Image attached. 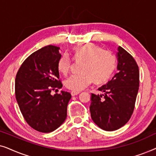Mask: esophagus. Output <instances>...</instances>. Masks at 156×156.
Returning a JSON list of instances; mask_svg holds the SVG:
<instances>
[{"mask_svg":"<svg viewBox=\"0 0 156 156\" xmlns=\"http://www.w3.org/2000/svg\"><path fill=\"white\" fill-rule=\"evenodd\" d=\"M80 94V92H77V91H71V94L72 97H74V96L77 95V94Z\"/></svg>","mask_w":156,"mask_h":156,"instance_id":"esophagus-1","label":"esophagus"}]
</instances>
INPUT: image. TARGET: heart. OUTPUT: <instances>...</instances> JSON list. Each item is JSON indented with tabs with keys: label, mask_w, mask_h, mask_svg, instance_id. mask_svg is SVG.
<instances>
[{
	"label": "heart",
	"mask_w": 156,
	"mask_h": 156,
	"mask_svg": "<svg viewBox=\"0 0 156 156\" xmlns=\"http://www.w3.org/2000/svg\"><path fill=\"white\" fill-rule=\"evenodd\" d=\"M73 57L76 61H84L81 74H74L66 79L65 84L73 91H82L90 85L93 80L97 83L106 82L112 76L116 67V58L112 52L100 46L87 43L74 48ZM73 59L64 53L57 62V69L66 74L72 67Z\"/></svg>",
	"instance_id": "1"
}]
</instances>
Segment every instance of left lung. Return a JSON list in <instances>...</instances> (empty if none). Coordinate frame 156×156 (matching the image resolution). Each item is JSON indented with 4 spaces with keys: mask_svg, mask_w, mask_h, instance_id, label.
Here are the masks:
<instances>
[{
    "mask_svg": "<svg viewBox=\"0 0 156 156\" xmlns=\"http://www.w3.org/2000/svg\"><path fill=\"white\" fill-rule=\"evenodd\" d=\"M117 57L118 71L99 88L103 94H91L89 107L94 122L107 131L120 129L129 121L139 88V69L133 56L119 47Z\"/></svg>",
    "mask_w": 156,
    "mask_h": 156,
    "instance_id": "obj_1",
    "label": "left lung"
}]
</instances>
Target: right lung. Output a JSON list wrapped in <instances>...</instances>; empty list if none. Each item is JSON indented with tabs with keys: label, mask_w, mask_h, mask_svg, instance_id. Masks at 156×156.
Returning <instances> with one entry per match:
<instances>
[{
	"label": "right lung",
	"mask_w": 156,
	"mask_h": 156,
	"mask_svg": "<svg viewBox=\"0 0 156 156\" xmlns=\"http://www.w3.org/2000/svg\"><path fill=\"white\" fill-rule=\"evenodd\" d=\"M59 50L48 45L37 50L25 59L16 74L15 93L20 112L29 126L42 133H50L62 124L72 97L63 91L51 95L52 90L62 87L57 69Z\"/></svg>",
	"instance_id": "1"
}]
</instances>
